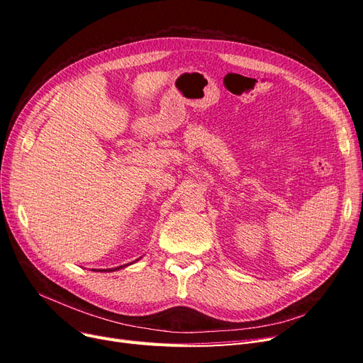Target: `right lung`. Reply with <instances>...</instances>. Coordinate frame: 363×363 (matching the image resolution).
<instances>
[{
    "label": "right lung",
    "mask_w": 363,
    "mask_h": 363,
    "mask_svg": "<svg viewBox=\"0 0 363 363\" xmlns=\"http://www.w3.org/2000/svg\"><path fill=\"white\" fill-rule=\"evenodd\" d=\"M139 259H136L135 262H138ZM131 263L133 262H130V263H125V265H121V267H116V268H108V269H92V271H101V272H113V271H118V269H123V268H125V267H128V265H131Z\"/></svg>",
    "instance_id": "right-lung-1"
}]
</instances>
